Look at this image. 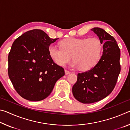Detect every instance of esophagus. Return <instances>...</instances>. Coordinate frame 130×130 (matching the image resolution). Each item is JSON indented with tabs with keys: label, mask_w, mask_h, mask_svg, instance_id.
Returning <instances> with one entry per match:
<instances>
[{
	"label": "esophagus",
	"mask_w": 130,
	"mask_h": 130,
	"mask_svg": "<svg viewBox=\"0 0 130 130\" xmlns=\"http://www.w3.org/2000/svg\"><path fill=\"white\" fill-rule=\"evenodd\" d=\"M65 74H68L70 73V72L68 70H65Z\"/></svg>",
	"instance_id": "obj_1"
}]
</instances>
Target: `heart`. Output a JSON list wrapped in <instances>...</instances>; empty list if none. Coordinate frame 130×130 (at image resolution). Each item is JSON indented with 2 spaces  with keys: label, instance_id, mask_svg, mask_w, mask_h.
I'll list each match as a JSON object with an SVG mask.
<instances>
[{
  "label": "heart",
  "instance_id": "heart-1",
  "mask_svg": "<svg viewBox=\"0 0 130 130\" xmlns=\"http://www.w3.org/2000/svg\"><path fill=\"white\" fill-rule=\"evenodd\" d=\"M61 47L50 46L49 54L54 62L59 66L69 63L73 57L72 67L87 70L99 61L103 51V43L97 37H69L60 42Z\"/></svg>",
  "mask_w": 130,
  "mask_h": 130
}]
</instances>
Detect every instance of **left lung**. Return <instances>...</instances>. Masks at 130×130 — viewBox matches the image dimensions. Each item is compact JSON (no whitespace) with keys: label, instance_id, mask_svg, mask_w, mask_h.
Wrapping results in <instances>:
<instances>
[{"label":"left lung","instance_id":"1","mask_svg":"<svg viewBox=\"0 0 130 130\" xmlns=\"http://www.w3.org/2000/svg\"><path fill=\"white\" fill-rule=\"evenodd\" d=\"M91 30L104 45L99 61L89 70L78 73L72 88L74 98L84 104L99 102L108 96L115 87L121 70L120 50L115 38L101 28Z\"/></svg>","mask_w":130,"mask_h":130}]
</instances>
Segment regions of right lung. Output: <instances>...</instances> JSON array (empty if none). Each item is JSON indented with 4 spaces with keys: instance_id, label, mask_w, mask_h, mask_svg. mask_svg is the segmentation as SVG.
<instances>
[{
    "instance_id": "add662e5",
    "label": "right lung",
    "mask_w": 130,
    "mask_h": 130,
    "mask_svg": "<svg viewBox=\"0 0 130 130\" xmlns=\"http://www.w3.org/2000/svg\"><path fill=\"white\" fill-rule=\"evenodd\" d=\"M50 38L39 29L28 31L15 39L8 56V73L15 91L26 100L37 102L51 93L56 81L64 76L62 67L49 54Z\"/></svg>"
}]
</instances>
